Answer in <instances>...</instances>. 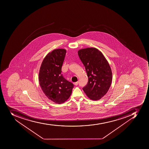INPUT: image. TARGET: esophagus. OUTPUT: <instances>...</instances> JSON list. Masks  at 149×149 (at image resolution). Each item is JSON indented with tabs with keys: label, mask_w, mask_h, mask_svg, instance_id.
I'll return each mask as SVG.
<instances>
[{
	"label": "esophagus",
	"mask_w": 149,
	"mask_h": 149,
	"mask_svg": "<svg viewBox=\"0 0 149 149\" xmlns=\"http://www.w3.org/2000/svg\"><path fill=\"white\" fill-rule=\"evenodd\" d=\"M74 84L75 85V86H77L78 84V82L77 81V82H74Z\"/></svg>",
	"instance_id": "obj_1"
}]
</instances>
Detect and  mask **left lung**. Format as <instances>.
<instances>
[{
    "label": "left lung",
    "instance_id": "8db88e82",
    "mask_svg": "<svg viewBox=\"0 0 149 149\" xmlns=\"http://www.w3.org/2000/svg\"><path fill=\"white\" fill-rule=\"evenodd\" d=\"M88 77L87 84L82 89L91 100H98L110 87L112 72L103 54L95 48L82 49L78 52Z\"/></svg>",
    "mask_w": 149,
    "mask_h": 149
}]
</instances>
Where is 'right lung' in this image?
<instances>
[{"mask_svg":"<svg viewBox=\"0 0 149 149\" xmlns=\"http://www.w3.org/2000/svg\"><path fill=\"white\" fill-rule=\"evenodd\" d=\"M65 53L66 50L63 49L49 52L42 61L39 73V84L44 94L58 104L69 98L74 86L61 74Z\"/></svg>","mask_w":149,"mask_h":149,"instance_id":"add662e5","label":"right lung"}]
</instances>
